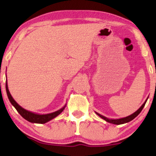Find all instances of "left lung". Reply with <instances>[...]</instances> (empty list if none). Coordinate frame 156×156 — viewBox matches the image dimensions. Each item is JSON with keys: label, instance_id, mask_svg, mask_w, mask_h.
I'll return each mask as SVG.
<instances>
[{"label": "left lung", "instance_id": "8db88e82", "mask_svg": "<svg viewBox=\"0 0 156 156\" xmlns=\"http://www.w3.org/2000/svg\"><path fill=\"white\" fill-rule=\"evenodd\" d=\"M147 100H146V101L144 102V103H143V105H141V106L139 108L138 110L136 111V112H134L133 114H132L130 116H128V117H124V118H121V119H108V118L104 117V116L101 115V114H98V113L95 112L97 114H98V116H99L100 117H101L102 119H103L104 120H105L106 122H110V123H112V124H114V125H121V124H124V123H127L128 122L131 121L132 119H133L134 118L136 117L138 115H139V114H140V112H141V110H142L143 108H144V105H145L146 102Z\"/></svg>", "mask_w": 156, "mask_h": 156}]
</instances>
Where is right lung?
Segmentation results:
<instances>
[{
	"mask_svg": "<svg viewBox=\"0 0 156 156\" xmlns=\"http://www.w3.org/2000/svg\"><path fill=\"white\" fill-rule=\"evenodd\" d=\"M6 90L7 93V96H8L9 100L10 103H12V105L16 108V110L18 112V113L20 114L22 117L24 118L25 119L28 120V122L32 123H39V124H44V123L47 122L51 120L53 118L60 114L61 113L64 111V108H65L66 105H64L63 108H62L59 110L56 111V112L51 113V114H35V113L31 112L29 111H27L26 109H24L20 105L17 104V103H16V101L13 99L12 95H11L8 89V85H7V81L6 82Z\"/></svg>",
	"mask_w": 156,
	"mask_h": 156,
	"instance_id": "1",
	"label": "right lung"
}]
</instances>
